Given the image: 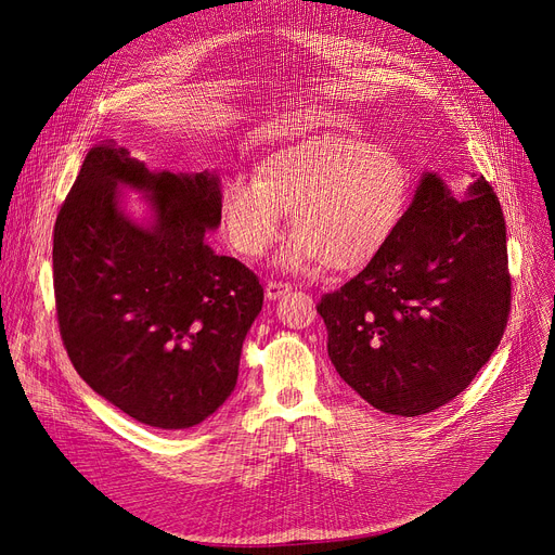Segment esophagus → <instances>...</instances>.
<instances>
[{
  "mask_svg": "<svg viewBox=\"0 0 555 555\" xmlns=\"http://www.w3.org/2000/svg\"><path fill=\"white\" fill-rule=\"evenodd\" d=\"M289 289H293V285L289 283H283V281H268V285H266V297L270 299V301H276V299H281V297H285Z\"/></svg>",
  "mask_w": 555,
  "mask_h": 555,
  "instance_id": "esophagus-1",
  "label": "esophagus"
}]
</instances>
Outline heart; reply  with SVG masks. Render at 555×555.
<instances>
[{
  "instance_id": "heart-1",
  "label": "heart",
  "mask_w": 555,
  "mask_h": 555,
  "mask_svg": "<svg viewBox=\"0 0 555 555\" xmlns=\"http://www.w3.org/2000/svg\"><path fill=\"white\" fill-rule=\"evenodd\" d=\"M410 202V172L396 153L346 137H314L262 159L256 178L231 175L220 186V222L233 251L266 254L289 211L279 266L333 272L366 268L396 236Z\"/></svg>"
}]
</instances>
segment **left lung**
Instances as JSON below:
<instances>
[{"label":"left lung","instance_id":"1","mask_svg":"<svg viewBox=\"0 0 555 555\" xmlns=\"http://www.w3.org/2000/svg\"><path fill=\"white\" fill-rule=\"evenodd\" d=\"M317 312L341 380L375 410L423 416L456 398L511 312L506 222L483 175L459 199L423 172L385 251Z\"/></svg>","mask_w":555,"mask_h":555}]
</instances>
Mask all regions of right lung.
I'll return each mask as SVG.
<instances>
[{
	"instance_id": "right-lung-1",
	"label": "right lung",
	"mask_w": 555,
	"mask_h": 555,
	"mask_svg": "<svg viewBox=\"0 0 555 555\" xmlns=\"http://www.w3.org/2000/svg\"><path fill=\"white\" fill-rule=\"evenodd\" d=\"M124 188L150 199L149 223L125 214ZM218 224L216 172L151 170L114 143L87 153L57 214L53 289L67 356L143 425L193 427L236 387L262 287L204 241Z\"/></svg>"
}]
</instances>
